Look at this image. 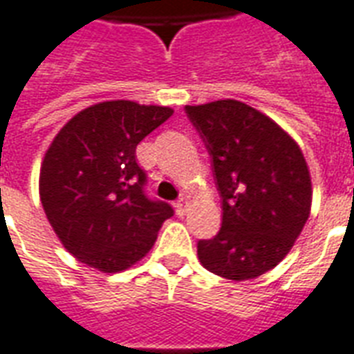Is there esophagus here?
<instances>
[{
	"label": "esophagus",
	"instance_id": "esophagus-1",
	"mask_svg": "<svg viewBox=\"0 0 354 354\" xmlns=\"http://www.w3.org/2000/svg\"><path fill=\"white\" fill-rule=\"evenodd\" d=\"M174 207H176L178 215H180V217H183V215H185V212H187V198H178V201L174 202Z\"/></svg>",
	"mask_w": 354,
	"mask_h": 354
}]
</instances>
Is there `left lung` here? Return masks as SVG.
Returning <instances> with one entry per match:
<instances>
[{
  "label": "left lung",
  "instance_id": "1",
  "mask_svg": "<svg viewBox=\"0 0 354 354\" xmlns=\"http://www.w3.org/2000/svg\"><path fill=\"white\" fill-rule=\"evenodd\" d=\"M212 158L223 223L196 245L207 271L260 277L282 261L308 221L312 182L304 156L279 124L237 100L185 105Z\"/></svg>",
  "mask_w": 354,
  "mask_h": 354
}]
</instances>
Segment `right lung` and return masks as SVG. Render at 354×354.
<instances>
[{
    "label": "right lung",
    "mask_w": 354,
    "mask_h": 354,
    "mask_svg": "<svg viewBox=\"0 0 354 354\" xmlns=\"http://www.w3.org/2000/svg\"><path fill=\"white\" fill-rule=\"evenodd\" d=\"M171 107L128 100L87 107L66 122L42 161L40 201L64 249L83 263L117 273L152 249L174 209L147 193L137 145Z\"/></svg>",
    "instance_id": "obj_1"
}]
</instances>
